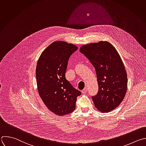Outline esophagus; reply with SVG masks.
Segmentation results:
<instances>
[{
  "label": "esophagus",
  "mask_w": 146,
  "mask_h": 146,
  "mask_svg": "<svg viewBox=\"0 0 146 146\" xmlns=\"http://www.w3.org/2000/svg\"><path fill=\"white\" fill-rule=\"evenodd\" d=\"M81 92H82V93H83V94H85V93L87 92V88L84 89L81 91Z\"/></svg>",
  "instance_id": "34e87169"
}]
</instances>
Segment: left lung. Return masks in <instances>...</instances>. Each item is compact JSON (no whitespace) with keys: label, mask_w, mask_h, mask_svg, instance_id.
Wrapping results in <instances>:
<instances>
[{"label":"left lung","mask_w":146,"mask_h":146,"mask_svg":"<svg viewBox=\"0 0 146 146\" xmlns=\"http://www.w3.org/2000/svg\"><path fill=\"white\" fill-rule=\"evenodd\" d=\"M80 51L94 66L99 91L92 100L98 111L108 113L123 100L128 78L123 62L116 48L108 41L82 45Z\"/></svg>","instance_id":"8db88e82"}]
</instances>
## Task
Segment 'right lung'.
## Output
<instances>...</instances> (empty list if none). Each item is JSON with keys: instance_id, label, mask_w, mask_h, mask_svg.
<instances>
[{"instance_id": "1", "label": "right lung", "mask_w": 146, "mask_h": 146, "mask_svg": "<svg viewBox=\"0 0 146 146\" xmlns=\"http://www.w3.org/2000/svg\"><path fill=\"white\" fill-rule=\"evenodd\" d=\"M77 48L64 41L53 42L43 51L37 62L39 95L48 110L58 116L73 112L77 96L81 95L65 78L68 60Z\"/></svg>"}]
</instances>
